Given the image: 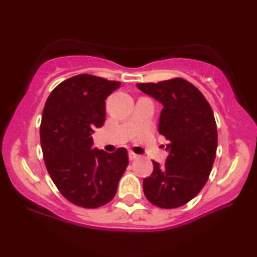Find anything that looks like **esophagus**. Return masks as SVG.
I'll list each match as a JSON object with an SVG mask.
<instances>
[{
    "label": "esophagus",
    "instance_id": "1",
    "mask_svg": "<svg viewBox=\"0 0 257 257\" xmlns=\"http://www.w3.org/2000/svg\"><path fill=\"white\" fill-rule=\"evenodd\" d=\"M137 158H138V154H136L135 152H132V151H130V152H128V159L130 160H135V159H137Z\"/></svg>",
    "mask_w": 257,
    "mask_h": 257
}]
</instances>
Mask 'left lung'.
Instances as JSON below:
<instances>
[{
	"label": "left lung",
	"instance_id": "1",
	"mask_svg": "<svg viewBox=\"0 0 257 257\" xmlns=\"http://www.w3.org/2000/svg\"><path fill=\"white\" fill-rule=\"evenodd\" d=\"M138 89L163 104L159 133L168 144L164 166L143 181L146 199L160 208H177L199 194L208 180L217 147L212 107L192 83L182 78L139 83Z\"/></svg>",
	"mask_w": 257,
	"mask_h": 257
}]
</instances>
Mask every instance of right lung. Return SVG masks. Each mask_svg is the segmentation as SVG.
Segmentation results:
<instances>
[{"mask_svg": "<svg viewBox=\"0 0 257 257\" xmlns=\"http://www.w3.org/2000/svg\"><path fill=\"white\" fill-rule=\"evenodd\" d=\"M120 82L78 75L52 90L41 122L44 163L65 199L84 208L110 202L128 165L127 151L113 153L92 149L91 135L104 125L105 99Z\"/></svg>", "mask_w": 257, "mask_h": 257, "instance_id": "right-lung-1", "label": "right lung"}]
</instances>
